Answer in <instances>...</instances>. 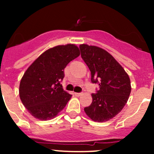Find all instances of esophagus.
<instances>
[{"mask_svg": "<svg viewBox=\"0 0 154 154\" xmlns=\"http://www.w3.org/2000/svg\"><path fill=\"white\" fill-rule=\"evenodd\" d=\"M75 95L76 96H80L82 95V93H79V92H75Z\"/></svg>", "mask_w": 154, "mask_h": 154, "instance_id": "34e87169", "label": "esophagus"}]
</instances>
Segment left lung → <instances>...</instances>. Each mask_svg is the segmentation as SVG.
Returning <instances> with one entry per match:
<instances>
[{
    "label": "left lung",
    "instance_id": "8db88e82",
    "mask_svg": "<svg viewBox=\"0 0 154 154\" xmlns=\"http://www.w3.org/2000/svg\"><path fill=\"white\" fill-rule=\"evenodd\" d=\"M81 56L91 72L92 83H99L97 93L84 111L95 122H106L121 112L131 92L130 77L122 65L103 48L82 44Z\"/></svg>",
    "mask_w": 154,
    "mask_h": 154
}]
</instances>
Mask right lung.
Listing matches in <instances>:
<instances>
[{
    "label": "right lung",
    "mask_w": 154,
    "mask_h": 154,
    "mask_svg": "<svg viewBox=\"0 0 154 154\" xmlns=\"http://www.w3.org/2000/svg\"><path fill=\"white\" fill-rule=\"evenodd\" d=\"M79 55L75 45H57L42 53L25 71L19 96L35 119H51L65 108L72 95L63 90L60 82L66 65Z\"/></svg>",
    "instance_id": "right-lung-1"
}]
</instances>
